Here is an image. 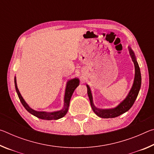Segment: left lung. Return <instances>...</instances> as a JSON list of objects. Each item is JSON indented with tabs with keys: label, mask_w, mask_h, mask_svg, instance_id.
<instances>
[{
	"label": "left lung",
	"mask_w": 154,
	"mask_h": 154,
	"mask_svg": "<svg viewBox=\"0 0 154 154\" xmlns=\"http://www.w3.org/2000/svg\"><path fill=\"white\" fill-rule=\"evenodd\" d=\"M130 55L131 56L132 61L134 62V68H135V75H134V83L132 85V87L131 90L128 93V94L126 96V98L122 101L120 104L115 107L113 109H100L96 108L93 103L92 100V95L91 93V90L90 87L87 85L88 88V95L89 97L91 106L93 111L97 115L98 117L102 118H116L120 116V115L124 113L129 110V109L132 107L134 103L135 100L137 99L138 94H139L140 85H141V75H140V68L138 62L136 60V58H135L134 54L133 51L132 50L131 48L128 47Z\"/></svg>",
	"instance_id": "obj_1"
}]
</instances>
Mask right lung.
<instances>
[{
  "instance_id": "obj_1",
  "label": "right lung",
  "mask_w": 154,
  "mask_h": 154,
  "mask_svg": "<svg viewBox=\"0 0 154 154\" xmlns=\"http://www.w3.org/2000/svg\"><path fill=\"white\" fill-rule=\"evenodd\" d=\"M14 82H15V90H16L17 94L19 97L20 102L22 103V105L24 106V108L33 116H36V118L45 119V120H53V119H58L60 118H62V117H64L65 115L66 114L68 109L69 107V103L70 100H71V98L72 95L74 90L76 89V88L79 85V80L75 78L73 79H71L68 82L66 90H65V95H64V108L60 111H54L51 112V113H48V112L45 111H36L33 110L32 109H31L29 106L28 105V104L25 102L24 98H22V95L20 93V91L18 90L17 86V83H16V77H15L14 78Z\"/></svg>"
}]
</instances>
